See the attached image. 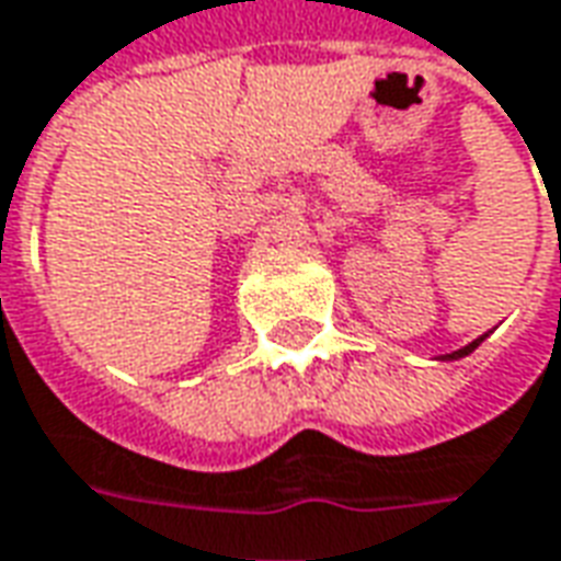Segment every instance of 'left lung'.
<instances>
[{
	"label": "left lung",
	"mask_w": 561,
	"mask_h": 561,
	"mask_svg": "<svg viewBox=\"0 0 561 561\" xmlns=\"http://www.w3.org/2000/svg\"><path fill=\"white\" fill-rule=\"evenodd\" d=\"M483 340H485V334H483V336H477L473 343H468V346H461V348H458V352H449V355H444V358H446V362H456V358H465V355H471L473 348L480 346Z\"/></svg>",
	"instance_id": "left-lung-1"
}]
</instances>
